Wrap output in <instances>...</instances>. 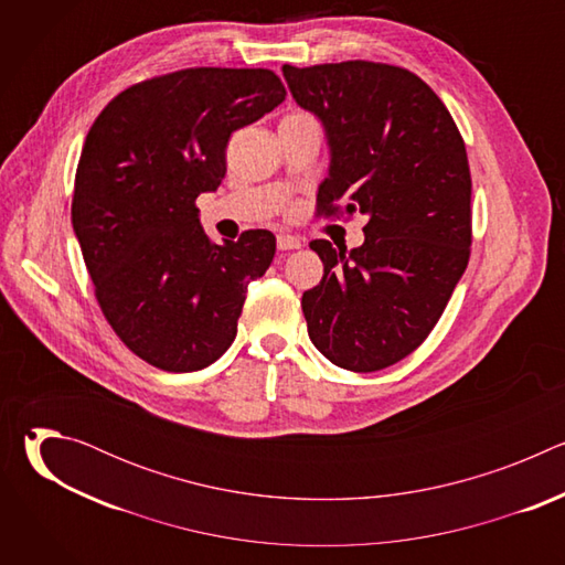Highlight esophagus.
I'll return each instance as SVG.
<instances>
[{
	"instance_id": "esophagus-1",
	"label": "esophagus",
	"mask_w": 565,
	"mask_h": 565,
	"mask_svg": "<svg viewBox=\"0 0 565 565\" xmlns=\"http://www.w3.org/2000/svg\"><path fill=\"white\" fill-rule=\"evenodd\" d=\"M277 248L279 250H299L301 248V241L295 234H279L277 236Z\"/></svg>"
}]
</instances>
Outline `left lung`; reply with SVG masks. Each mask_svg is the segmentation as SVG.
<instances>
[{
	"instance_id": "1",
	"label": "left lung",
	"mask_w": 565,
	"mask_h": 565,
	"mask_svg": "<svg viewBox=\"0 0 565 565\" xmlns=\"http://www.w3.org/2000/svg\"><path fill=\"white\" fill-rule=\"evenodd\" d=\"M295 103L324 127L331 163L317 212L366 216L364 244H310L324 277L301 310L315 349L358 373L416 351L460 281L471 244V177L458 127L407 68L351 60L284 64Z\"/></svg>"
}]
</instances>
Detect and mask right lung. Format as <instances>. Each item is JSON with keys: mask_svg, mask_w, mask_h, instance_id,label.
<instances>
[{"mask_svg": "<svg viewBox=\"0 0 565 565\" xmlns=\"http://www.w3.org/2000/svg\"><path fill=\"white\" fill-rule=\"evenodd\" d=\"M284 98L268 68H185L125 89L87 134L73 232L111 329L151 366L199 371L234 342L277 241L248 230L216 246L194 201L221 185L232 131Z\"/></svg>", "mask_w": 565, "mask_h": 565, "instance_id": "right-lung-1", "label": "right lung"}]
</instances>
